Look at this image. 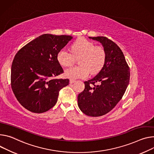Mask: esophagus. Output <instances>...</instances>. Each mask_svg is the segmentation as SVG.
Instances as JSON below:
<instances>
[{"label": "esophagus", "mask_w": 154, "mask_h": 154, "mask_svg": "<svg viewBox=\"0 0 154 154\" xmlns=\"http://www.w3.org/2000/svg\"><path fill=\"white\" fill-rule=\"evenodd\" d=\"M75 82V80H74V79H71V80H70V83H73Z\"/></svg>", "instance_id": "1"}]
</instances>
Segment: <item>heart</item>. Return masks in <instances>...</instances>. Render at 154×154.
<instances>
[{
	"mask_svg": "<svg viewBox=\"0 0 154 154\" xmlns=\"http://www.w3.org/2000/svg\"><path fill=\"white\" fill-rule=\"evenodd\" d=\"M71 53L62 48L57 54V60L63 66H71L75 59H79L80 66L70 67L65 71V75L70 79L85 78L90 72L92 74L98 73L104 65L106 53L101 45L95 46L94 43L85 38L76 40L71 46Z\"/></svg>",
	"mask_w": 154,
	"mask_h": 154,
	"instance_id": "b5f03b06",
	"label": "heart"
}]
</instances>
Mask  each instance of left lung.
<instances>
[{"label": "left lung", "instance_id": "left-lung-1", "mask_svg": "<svg viewBox=\"0 0 154 154\" xmlns=\"http://www.w3.org/2000/svg\"><path fill=\"white\" fill-rule=\"evenodd\" d=\"M89 38L102 44L106 58L100 72L84 82L85 89L78 95V106L85 115L99 117L108 113L122 98L130 72L122 51L113 41L103 36ZM96 82L99 85H95Z\"/></svg>", "mask_w": 154, "mask_h": 154}]
</instances>
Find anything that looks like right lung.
<instances>
[{
    "label": "right lung",
    "instance_id": "add662e5",
    "mask_svg": "<svg viewBox=\"0 0 154 154\" xmlns=\"http://www.w3.org/2000/svg\"><path fill=\"white\" fill-rule=\"evenodd\" d=\"M72 38L45 34L17 52L11 68V87L25 109L40 114L57 103L60 91L69 83L68 79L53 78L64 72L57 54Z\"/></svg>",
    "mask_w": 154,
    "mask_h": 154
}]
</instances>
